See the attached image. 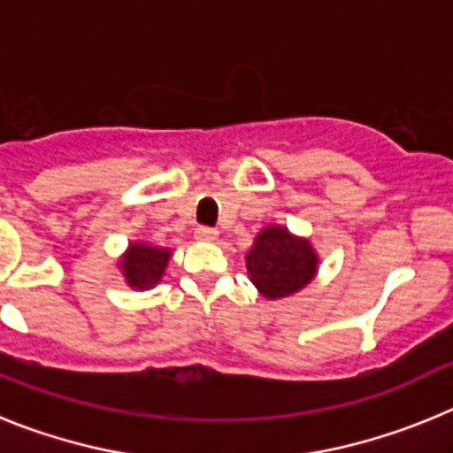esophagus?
Listing matches in <instances>:
<instances>
[{
  "label": "esophagus",
  "instance_id": "1",
  "mask_svg": "<svg viewBox=\"0 0 453 453\" xmlns=\"http://www.w3.org/2000/svg\"><path fill=\"white\" fill-rule=\"evenodd\" d=\"M195 238H197L199 242H215V240H218V231L208 229V226H199V229L195 231Z\"/></svg>",
  "mask_w": 453,
  "mask_h": 453
}]
</instances>
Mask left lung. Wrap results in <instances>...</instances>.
<instances>
[{"label":"left lung","instance_id":"1","mask_svg":"<svg viewBox=\"0 0 453 453\" xmlns=\"http://www.w3.org/2000/svg\"><path fill=\"white\" fill-rule=\"evenodd\" d=\"M247 274L263 297H290L313 281L319 270V254L313 242L295 235L283 224H267L254 238L245 256Z\"/></svg>","mask_w":453,"mask_h":453}]
</instances>
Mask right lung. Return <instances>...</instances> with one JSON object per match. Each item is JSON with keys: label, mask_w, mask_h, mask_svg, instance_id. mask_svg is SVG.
<instances>
[{"label": "right lung", "mask_w": 453, "mask_h": 453, "mask_svg": "<svg viewBox=\"0 0 453 453\" xmlns=\"http://www.w3.org/2000/svg\"><path fill=\"white\" fill-rule=\"evenodd\" d=\"M172 258V250L156 247L151 242H129L127 251L119 256L118 270L122 272L124 283L131 290H151L158 286L165 274V267Z\"/></svg>", "instance_id": "obj_1"}]
</instances>
